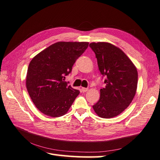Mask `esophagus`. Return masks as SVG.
<instances>
[{
    "mask_svg": "<svg viewBox=\"0 0 160 160\" xmlns=\"http://www.w3.org/2000/svg\"><path fill=\"white\" fill-rule=\"evenodd\" d=\"M82 91L83 93H84V92H87V91L89 90V89H88V88H85V87H82Z\"/></svg>",
    "mask_w": 160,
    "mask_h": 160,
    "instance_id": "esophagus-1",
    "label": "esophagus"
}]
</instances>
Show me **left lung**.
Segmentation results:
<instances>
[{"label": "left lung", "instance_id": "1", "mask_svg": "<svg viewBox=\"0 0 160 160\" xmlns=\"http://www.w3.org/2000/svg\"><path fill=\"white\" fill-rule=\"evenodd\" d=\"M89 46L96 53L100 73L107 77L93 110L100 118H114L133 100L138 87L137 68L123 51L109 42H91Z\"/></svg>", "mask_w": 160, "mask_h": 160}]
</instances>
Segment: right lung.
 <instances>
[{
    "mask_svg": "<svg viewBox=\"0 0 160 160\" xmlns=\"http://www.w3.org/2000/svg\"><path fill=\"white\" fill-rule=\"evenodd\" d=\"M88 46V42H58L33 58L26 87L33 104L42 113L57 118L69 111L80 91L67 86L65 76Z\"/></svg>",
    "mask_w": 160,
    "mask_h": 160,
    "instance_id": "obj_1",
    "label": "right lung"
}]
</instances>
